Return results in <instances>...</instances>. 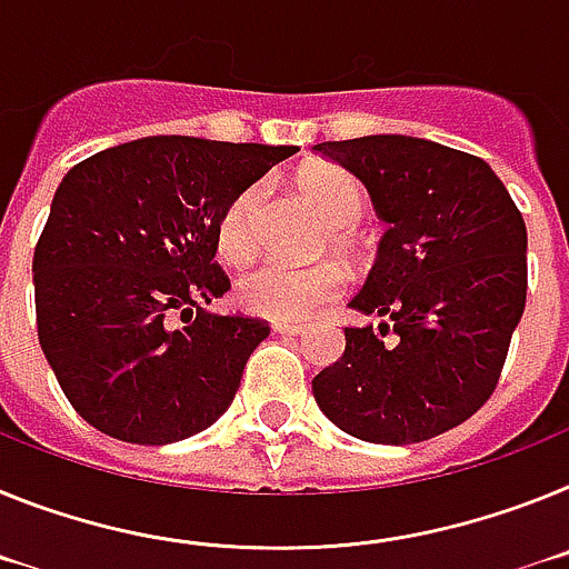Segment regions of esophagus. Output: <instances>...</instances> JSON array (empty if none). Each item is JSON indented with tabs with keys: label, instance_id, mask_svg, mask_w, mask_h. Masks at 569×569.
Returning <instances> with one entry per match:
<instances>
[{
	"label": "esophagus",
	"instance_id": "1",
	"mask_svg": "<svg viewBox=\"0 0 569 569\" xmlns=\"http://www.w3.org/2000/svg\"><path fill=\"white\" fill-rule=\"evenodd\" d=\"M271 329L278 335H303L306 326L303 323H271Z\"/></svg>",
	"mask_w": 569,
	"mask_h": 569
}]
</instances>
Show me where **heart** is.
Instances as JSON below:
<instances>
[{
    "label": "heart",
    "instance_id": "1",
    "mask_svg": "<svg viewBox=\"0 0 569 569\" xmlns=\"http://www.w3.org/2000/svg\"><path fill=\"white\" fill-rule=\"evenodd\" d=\"M298 189L326 223L332 226L329 240L335 249L340 254H355L358 243H355L352 229L367 214L363 186L338 166H312L298 174ZM260 206H263V189L249 186L220 211L214 240L226 263L240 266L254 257ZM343 286V271L335 263H315L303 269L286 263H263L237 280V300L260 318L286 323V320L309 318L323 303H332Z\"/></svg>",
    "mask_w": 569,
    "mask_h": 569
}]
</instances>
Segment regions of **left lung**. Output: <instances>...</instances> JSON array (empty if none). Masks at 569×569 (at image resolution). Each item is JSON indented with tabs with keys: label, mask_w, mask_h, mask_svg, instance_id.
Segmentation results:
<instances>
[{
	"label": "left lung",
	"mask_w": 569,
	"mask_h": 569,
	"mask_svg": "<svg viewBox=\"0 0 569 569\" xmlns=\"http://www.w3.org/2000/svg\"><path fill=\"white\" fill-rule=\"evenodd\" d=\"M352 171L389 226L346 326L343 358L312 380L335 427L418 443L496 392L527 303V226L481 157L401 134L315 146Z\"/></svg>",
	"instance_id": "obj_1"
}]
</instances>
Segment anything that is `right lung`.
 <instances>
[{
    "label": "right lung",
    "instance_id": "add662e5",
    "mask_svg": "<svg viewBox=\"0 0 569 569\" xmlns=\"http://www.w3.org/2000/svg\"><path fill=\"white\" fill-rule=\"evenodd\" d=\"M295 151L142 137L62 177L33 249L37 332L93 429L162 447L231 407L269 323L206 312L231 289L214 263V229L240 191Z\"/></svg>",
    "mask_w": 569,
    "mask_h": 569
}]
</instances>
